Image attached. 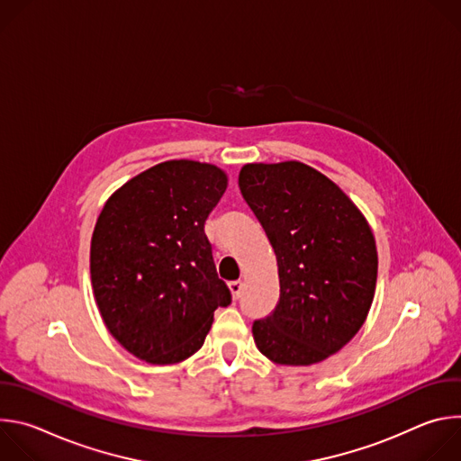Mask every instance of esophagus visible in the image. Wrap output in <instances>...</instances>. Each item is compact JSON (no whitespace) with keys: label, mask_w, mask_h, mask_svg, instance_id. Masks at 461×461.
Listing matches in <instances>:
<instances>
[{"label":"esophagus","mask_w":461,"mask_h":461,"mask_svg":"<svg viewBox=\"0 0 461 461\" xmlns=\"http://www.w3.org/2000/svg\"><path fill=\"white\" fill-rule=\"evenodd\" d=\"M242 286H244V283H242V281H231V283L228 285L230 292H231V295H233V299H239V297H240Z\"/></svg>","instance_id":"1"}]
</instances>
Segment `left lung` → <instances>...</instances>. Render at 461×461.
<instances>
[{
  "mask_svg": "<svg viewBox=\"0 0 461 461\" xmlns=\"http://www.w3.org/2000/svg\"><path fill=\"white\" fill-rule=\"evenodd\" d=\"M239 187L276 251L281 295L251 326L260 354L306 366L339 352L374 301L372 230L338 184L303 162L246 164Z\"/></svg>",
  "mask_w": 461,
  "mask_h": 461,
  "instance_id": "8db88e82",
  "label": "left lung"
}]
</instances>
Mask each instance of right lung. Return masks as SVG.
<instances>
[{
	"label": "right lung",
	"instance_id": "obj_1",
	"mask_svg": "<svg viewBox=\"0 0 461 461\" xmlns=\"http://www.w3.org/2000/svg\"><path fill=\"white\" fill-rule=\"evenodd\" d=\"M226 185L213 164L167 160L105 203L91 239L93 292L111 336L139 359H187L231 303L204 233Z\"/></svg>",
	"mask_w": 461,
	"mask_h": 461
}]
</instances>
